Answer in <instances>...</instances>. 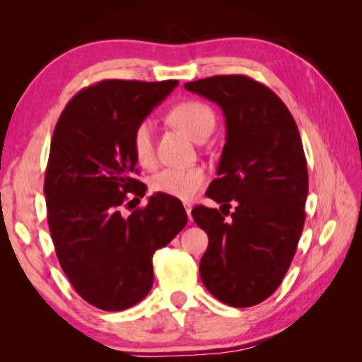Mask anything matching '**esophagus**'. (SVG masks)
Segmentation results:
<instances>
[{
    "label": "esophagus",
    "instance_id": "34e87169",
    "mask_svg": "<svg viewBox=\"0 0 362 362\" xmlns=\"http://www.w3.org/2000/svg\"><path fill=\"white\" fill-rule=\"evenodd\" d=\"M183 207H185L189 222H192V209H193V204H192V203H183Z\"/></svg>",
    "mask_w": 362,
    "mask_h": 362
}]
</instances>
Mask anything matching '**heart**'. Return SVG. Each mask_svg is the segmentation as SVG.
Returning <instances> with one entry per match:
<instances>
[{
	"label": "heart",
	"mask_w": 362,
	"mask_h": 362,
	"mask_svg": "<svg viewBox=\"0 0 362 362\" xmlns=\"http://www.w3.org/2000/svg\"><path fill=\"white\" fill-rule=\"evenodd\" d=\"M168 119L177 129L187 134L189 139L201 142L209 137L216 124L212 110L203 102L187 100L170 110ZM132 151L139 164L148 168L155 163V146H153V127L150 121H142L132 134ZM206 183V173L201 168L163 169L153 177L150 187L153 192L174 196L177 199H193Z\"/></svg>",
	"instance_id": "heart-1"
}]
</instances>
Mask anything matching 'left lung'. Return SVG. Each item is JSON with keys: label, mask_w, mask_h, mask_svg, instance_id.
<instances>
[{"label": "left lung", "mask_w": 362, "mask_h": 362, "mask_svg": "<svg viewBox=\"0 0 362 362\" xmlns=\"http://www.w3.org/2000/svg\"><path fill=\"white\" fill-rule=\"evenodd\" d=\"M185 89L217 103L226 127L218 179L206 192L222 206L192 211L209 236L201 281L220 302L254 306L278 289L302 235L308 194L302 139L283 100L247 76H212ZM231 202L235 211L225 221Z\"/></svg>", "instance_id": "obj_1"}]
</instances>
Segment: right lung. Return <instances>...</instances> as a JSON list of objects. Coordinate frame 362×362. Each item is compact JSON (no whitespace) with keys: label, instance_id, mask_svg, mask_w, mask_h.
<instances>
[{"label":"right lung","instance_id":"right-lung-1","mask_svg":"<svg viewBox=\"0 0 362 362\" xmlns=\"http://www.w3.org/2000/svg\"><path fill=\"white\" fill-rule=\"evenodd\" d=\"M177 84L103 79L73 97L54 129L45 179L49 231L71 286L100 310L144 300L153 254L187 225L180 199L161 193L129 217L119 211L127 193L144 198L146 189L132 177V134Z\"/></svg>","mask_w":362,"mask_h":362}]
</instances>
